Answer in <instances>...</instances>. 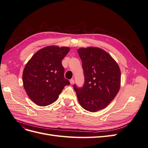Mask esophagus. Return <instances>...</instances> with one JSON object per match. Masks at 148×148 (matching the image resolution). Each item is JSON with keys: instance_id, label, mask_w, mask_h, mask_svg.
Wrapping results in <instances>:
<instances>
[{"instance_id": "1", "label": "esophagus", "mask_w": 148, "mask_h": 148, "mask_svg": "<svg viewBox=\"0 0 148 148\" xmlns=\"http://www.w3.org/2000/svg\"><path fill=\"white\" fill-rule=\"evenodd\" d=\"M74 82H75V81H74L73 79H71L70 80V83L71 84H74Z\"/></svg>"}]
</instances>
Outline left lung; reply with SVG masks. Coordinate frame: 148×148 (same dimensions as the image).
<instances>
[{"mask_svg":"<svg viewBox=\"0 0 148 148\" xmlns=\"http://www.w3.org/2000/svg\"><path fill=\"white\" fill-rule=\"evenodd\" d=\"M82 61L84 83L81 88L74 85L79 104L91 112L104 109L119 91L121 72L112 56L96 47L78 49Z\"/></svg>","mask_w":148,"mask_h":148,"instance_id":"1","label":"left lung"}]
</instances>
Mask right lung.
I'll return each mask as SVG.
<instances>
[{
	"label": "right lung",
	"instance_id": "obj_1",
	"mask_svg": "<svg viewBox=\"0 0 148 148\" xmlns=\"http://www.w3.org/2000/svg\"><path fill=\"white\" fill-rule=\"evenodd\" d=\"M69 47L49 46L36 52L26 64L23 72L25 90L36 104L46 106L54 102L70 82L64 77L62 60Z\"/></svg>",
	"mask_w": 148,
	"mask_h": 148
}]
</instances>
